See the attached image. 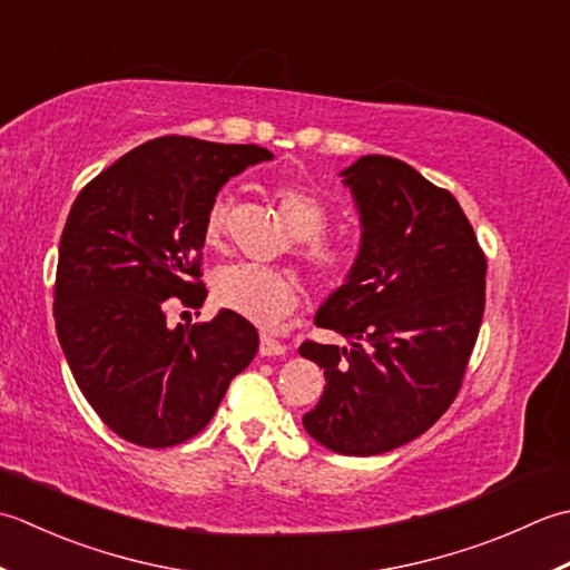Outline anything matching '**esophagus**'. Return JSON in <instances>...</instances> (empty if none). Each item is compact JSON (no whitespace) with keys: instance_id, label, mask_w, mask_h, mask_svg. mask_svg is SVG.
<instances>
[{"instance_id":"obj_1","label":"esophagus","mask_w":570,"mask_h":570,"mask_svg":"<svg viewBox=\"0 0 570 570\" xmlns=\"http://www.w3.org/2000/svg\"><path fill=\"white\" fill-rule=\"evenodd\" d=\"M261 354L263 356H281V354H285V344L277 342L271 334H261Z\"/></svg>"}]
</instances>
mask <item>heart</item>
Returning <instances> with one entry per match:
<instances>
[{
  "label": "heart",
  "mask_w": 570,
  "mask_h": 570,
  "mask_svg": "<svg viewBox=\"0 0 570 570\" xmlns=\"http://www.w3.org/2000/svg\"><path fill=\"white\" fill-rule=\"evenodd\" d=\"M271 199L277 208L287 234L295 238V250L305 263L312 281L334 287L352 273L356 248L352 240L327 236L330 212L315 191L295 181H281L271 189ZM228 196L218 194L204 218L206 243H218L226 230ZM212 293L220 307L246 317L255 324L271 327L297 307V283L287 273L263 268L253 263H234L218 268L212 277Z\"/></svg>",
  "instance_id": "b5f03b06"
}]
</instances>
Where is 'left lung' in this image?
Wrapping results in <instances>:
<instances>
[{
    "label": "left lung",
    "instance_id": "left-lung-1",
    "mask_svg": "<svg viewBox=\"0 0 570 570\" xmlns=\"http://www.w3.org/2000/svg\"><path fill=\"white\" fill-rule=\"evenodd\" d=\"M362 220L346 283L315 315L350 346L305 342L327 386L305 431L340 455L423 435L462 386L484 315L487 261L458 199L386 155L342 171Z\"/></svg>",
    "mask_w": 570,
    "mask_h": 570
}]
</instances>
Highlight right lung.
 I'll return each instance as SVG.
<instances>
[{
  "mask_svg": "<svg viewBox=\"0 0 570 570\" xmlns=\"http://www.w3.org/2000/svg\"><path fill=\"white\" fill-rule=\"evenodd\" d=\"M273 155L258 145L149 139L86 184L68 214L53 289L71 374L112 433L171 448L202 433L258 352L230 309L169 327L167 299L202 307L204 218L218 189Z\"/></svg>",
  "mask_w": 570,
  "mask_h": 570,
  "instance_id": "add662e5",
  "label": "right lung"
}]
</instances>
